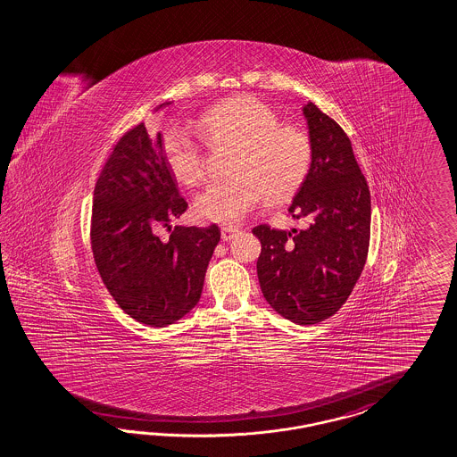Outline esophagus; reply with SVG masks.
Listing matches in <instances>:
<instances>
[{
    "label": "esophagus",
    "mask_w": 457,
    "mask_h": 457,
    "mask_svg": "<svg viewBox=\"0 0 457 457\" xmlns=\"http://www.w3.org/2000/svg\"><path fill=\"white\" fill-rule=\"evenodd\" d=\"M239 233V229L236 226H222L221 237L222 241H231L236 235Z\"/></svg>",
    "instance_id": "obj_1"
}]
</instances>
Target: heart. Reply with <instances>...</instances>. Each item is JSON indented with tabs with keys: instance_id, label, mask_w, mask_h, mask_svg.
Wrapping results in <instances>:
<instances>
[{
	"instance_id": "heart-1",
	"label": "heart",
	"mask_w": 457,
	"mask_h": 457,
	"mask_svg": "<svg viewBox=\"0 0 457 457\" xmlns=\"http://www.w3.org/2000/svg\"><path fill=\"white\" fill-rule=\"evenodd\" d=\"M197 131L212 151H231L226 173L231 178L211 185L195 199V214L204 221H241L264 197L271 206L286 203L304 183L312 161V143L297 126L281 124L279 116L258 98L236 96L201 114ZM168 170L183 187L204 178V151L179 126L162 136Z\"/></svg>"
}]
</instances>
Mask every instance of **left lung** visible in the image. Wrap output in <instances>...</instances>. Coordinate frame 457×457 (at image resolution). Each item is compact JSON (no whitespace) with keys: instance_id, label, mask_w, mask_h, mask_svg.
Listing matches in <instances>:
<instances>
[{"instance_id":"8db88e82","label":"left lung","mask_w":457,"mask_h":457,"mask_svg":"<svg viewBox=\"0 0 457 457\" xmlns=\"http://www.w3.org/2000/svg\"><path fill=\"white\" fill-rule=\"evenodd\" d=\"M303 114L312 161L287 212L308 218L306 229L260 224L258 279L278 314L301 326L324 321L345 303L370 247V187L343 128L309 101Z\"/></svg>"}]
</instances>
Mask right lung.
<instances>
[{
	"instance_id": "obj_1",
	"label": "right lung",
	"mask_w": 457,
	"mask_h": 457,
	"mask_svg": "<svg viewBox=\"0 0 457 457\" xmlns=\"http://www.w3.org/2000/svg\"><path fill=\"white\" fill-rule=\"evenodd\" d=\"M162 103L154 112L170 106ZM187 208L168 170L161 133L137 124L118 141L95 186L91 247L101 279L118 306L141 324L179 321L201 297L220 228H174L154 233Z\"/></svg>"
}]
</instances>
